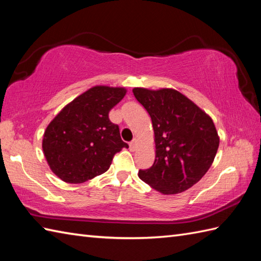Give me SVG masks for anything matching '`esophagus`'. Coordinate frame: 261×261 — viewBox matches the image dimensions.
<instances>
[{
  "mask_svg": "<svg viewBox=\"0 0 261 261\" xmlns=\"http://www.w3.org/2000/svg\"><path fill=\"white\" fill-rule=\"evenodd\" d=\"M137 146H138L137 140H133V141L129 143V149L132 150V152H134V150H136Z\"/></svg>",
  "mask_w": 261,
  "mask_h": 261,
  "instance_id": "34e87169",
  "label": "esophagus"
}]
</instances>
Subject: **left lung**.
I'll list each match as a JSON object with an SVG mask.
<instances>
[{
  "label": "left lung",
  "mask_w": 261,
  "mask_h": 261,
  "mask_svg": "<svg viewBox=\"0 0 261 261\" xmlns=\"http://www.w3.org/2000/svg\"><path fill=\"white\" fill-rule=\"evenodd\" d=\"M152 119L155 161L138 176L163 194L181 193L204 176L220 138L212 118L187 96L172 88L133 89Z\"/></svg>",
  "instance_id": "1"
}]
</instances>
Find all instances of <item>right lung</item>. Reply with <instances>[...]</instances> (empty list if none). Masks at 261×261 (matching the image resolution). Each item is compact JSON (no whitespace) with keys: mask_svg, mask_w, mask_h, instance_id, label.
<instances>
[{"mask_svg":"<svg viewBox=\"0 0 261 261\" xmlns=\"http://www.w3.org/2000/svg\"><path fill=\"white\" fill-rule=\"evenodd\" d=\"M124 87L95 86L63 107L44 130L42 149L50 170L63 182L78 184L105 173L124 147L111 109L126 95Z\"/></svg>","mask_w":261,"mask_h":261,"instance_id":"obj_1","label":"right lung"}]
</instances>
